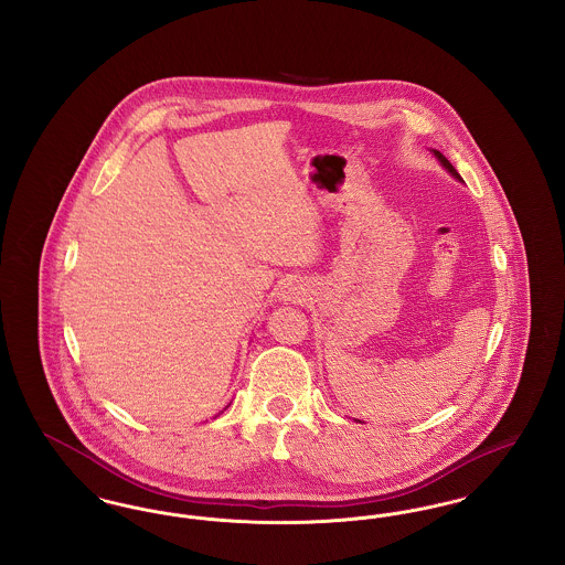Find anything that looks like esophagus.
<instances>
[{"instance_id":"34e87169","label":"esophagus","mask_w":565,"mask_h":565,"mask_svg":"<svg viewBox=\"0 0 565 565\" xmlns=\"http://www.w3.org/2000/svg\"><path fill=\"white\" fill-rule=\"evenodd\" d=\"M281 298L284 300H295V302H298L300 298H302V288L298 286V284H284V288H281Z\"/></svg>"}]
</instances>
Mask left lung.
<instances>
[{"instance_id": "1", "label": "left lung", "mask_w": 565, "mask_h": 565, "mask_svg": "<svg viewBox=\"0 0 565 565\" xmlns=\"http://www.w3.org/2000/svg\"><path fill=\"white\" fill-rule=\"evenodd\" d=\"M431 152H434V157L438 159V162H440V164H443V167H445V169H447V171H449V173L456 178L457 182H463V180H461V175L457 173L456 167H454L451 162L447 161V159H445V157H443L438 150H431Z\"/></svg>"}]
</instances>
